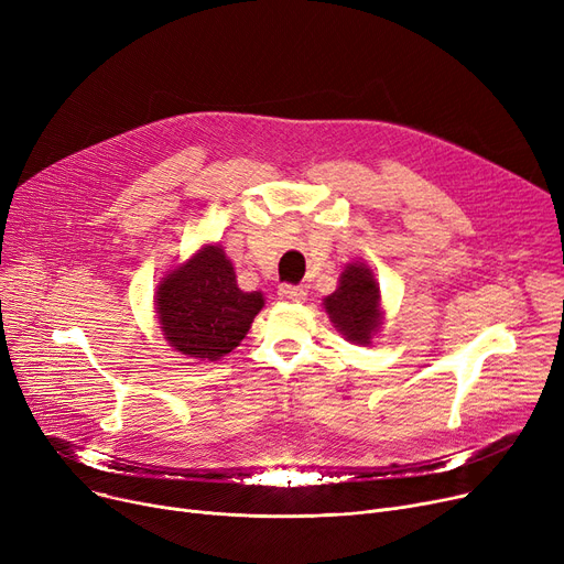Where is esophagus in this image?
Wrapping results in <instances>:
<instances>
[{
    "instance_id": "esophagus-1",
    "label": "esophagus",
    "mask_w": 564,
    "mask_h": 564,
    "mask_svg": "<svg viewBox=\"0 0 564 564\" xmlns=\"http://www.w3.org/2000/svg\"><path fill=\"white\" fill-rule=\"evenodd\" d=\"M279 297L283 302H304L306 300V290L304 288H297V285H281L279 288Z\"/></svg>"
}]
</instances>
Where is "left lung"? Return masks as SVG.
<instances>
[{
	"label": "left lung",
	"instance_id": "8db88e82",
	"mask_svg": "<svg viewBox=\"0 0 564 564\" xmlns=\"http://www.w3.org/2000/svg\"><path fill=\"white\" fill-rule=\"evenodd\" d=\"M322 304L338 334L354 345L366 347L381 332V290L366 262H347L340 272L338 288L329 297H324Z\"/></svg>",
	"mask_w": 564,
	"mask_h": 564
}]
</instances>
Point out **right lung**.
I'll use <instances>...</instances> for the list:
<instances>
[{"label": "right lung", "instance_id": "add662e5", "mask_svg": "<svg viewBox=\"0 0 564 564\" xmlns=\"http://www.w3.org/2000/svg\"><path fill=\"white\" fill-rule=\"evenodd\" d=\"M153 300L169 347L198 361H219L230 354L264 306L260 290L245 292L237 285L230 258L215 242L171 267Z\"/></svg>", "mask_w": 564, "mask_h": 564}]
</instances>
